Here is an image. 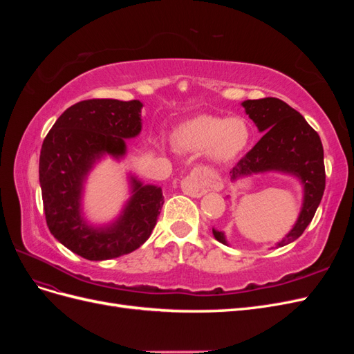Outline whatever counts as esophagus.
Returning a JSON list of instances; mask_svg holds the SVG:
<instances>
[{"instance_id":"34e87169","label":"esophagus","mask_w":354,"mask_h":354,"mask_svg":"<svg viewBox=\"0 0 354 354\" xmlns=\"http://www.w3.org/2000/svg\"><path fill=\"white\" fill-rule=\"evenodd\" d=\"M214 181L212 176L208 173L207 169L202 168H195L194 171H190V174H187L183 181H181V189L186 195L199 198L202 195H205L208 190L214 187Z\"/></svg>"}]
</instances>
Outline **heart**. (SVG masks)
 I'll list each match as a JSON object with an SVG mask.
<instances>
[{
    "label": "heart",
    "mask_w": 354,
    "mask_h": 354,
    "mask_svg": "<svg viewBox=\"0 0 354 354\" xmlns=\"http://www.w3.org/2000/svg\"><path fill=\"white\" fill-rule=\"evenodd\" d=\"M251 140V128L242 118L199 115L180 124L174 133L176 145L189 152H207L216 162H230Z\"/></svg>",
    "instance_id": "obj_1"
}]
</instances>
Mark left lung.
I'll list each match as a JSON object with an SVG mask.
<instances>
[{
  "label": "left lung",
  "mask_w": 354,
  "mask_h": 354,
  "mask_svg": "<svg viewBox=\"0 0 354 354\" xmlns=\"http://www.w3.org/2000/svg\"><path fill=\"white\" fill-rule=\"evenodd\" d=\"M242 104L264 134L230 169L232 178L277 169L299 177L304 183L303 209L294 229L279 242V246H283L301 236L322 201L326 181L324 146L319 134L308 125L304 116L285 102L266 97L246 100ZM212 233L218 242L226 243L221 232L212 230Z\"/></svg>",
  "instance_id": "left-lung-1"
}]
</instances>
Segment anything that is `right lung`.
Returning a JSON list of instances; mask_svg holds the SVG:
<instances>
[{
	"instance_id": "obj_1",
	"label": "right lung",
	"mask_w": 354,
	"mask_h": 354,
	"mask_svg": "<svg viewBox=\"0 0 354 354\" xmlns=\"http://www.w3.org/2000/svg\"><path fill=\"white\" fill-rule=\"evenodd\" d=\"M138 100L90 99L63 112L42 142L39 183L47 226L60 243L82 259L100 261L143 245L164 205L162 189L137 180L134 195L113 226L91 229L80 216L82 178L103 153L122 156L124 138L142 130Z\"/></svg>"
}]
</instances>
